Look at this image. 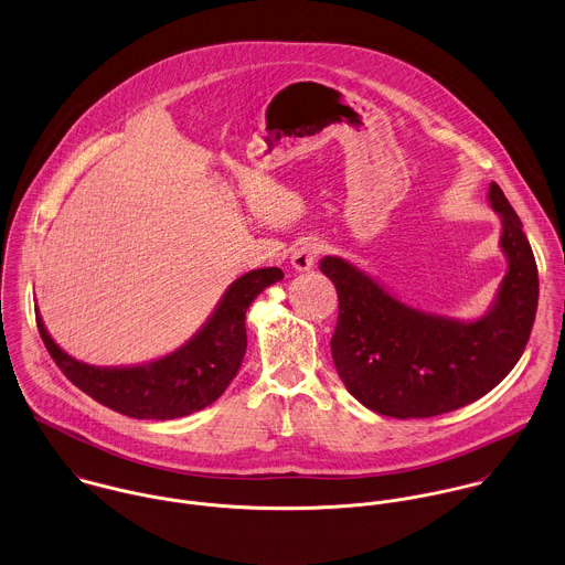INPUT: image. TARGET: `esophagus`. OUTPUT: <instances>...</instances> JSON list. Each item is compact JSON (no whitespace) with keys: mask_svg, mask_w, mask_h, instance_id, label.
Segmentation results:
<instances>
[{"mask_svg":"<svg viewBox=\"0 0 565 565\" xmlns=\"http://www.w3.org/2000/svg\"><path fill=\"white\" fill-rule=\"evenodd\" d=\"M321 250H323V244H321L319 239H315V237L301 239V242L295 246L292 255H290L292 268L299 270V273H306V270L315 268V264H317Z\"/></svg>","mask_w":565,"mask_h":565,"instance_id":"obj_1","label":"esophagus"}]
</instances>
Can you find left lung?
<instances>
[{
	"label": "left lung",
	"instance_id": "obj_1",
	"mask_svg": "<svg viewBox=\"0 0 565 565\" xmlns=\"http://www.w3.org/2000/svg\"><path fill=\"white\" fill-rule=\"evenodd\" d=\"M489 205L502 221L509 268L476 321L415 310L351 262L321 259L339 292L332 358L347 391L369 411L395 419L450 413L498 386L524 353L540 299L537 264L498 183L489 185Z\"/></svg>",
	"mask_w": 565,
	"mask_h": 565
}]
</instances>
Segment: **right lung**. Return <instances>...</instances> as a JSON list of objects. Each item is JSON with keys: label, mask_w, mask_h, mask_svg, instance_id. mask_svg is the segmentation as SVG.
<instances>
[{"label": "right lung", "mask_w": 565, "mask_h": 565, "mask_svg": "<svg viewBox=\"0 0 565 565\" xmlns=\"http://www.w3.org/2000/svg\"><path fill=\"white\" fill-rule=\"evenodd\" d=\"M284 279L281 268H257L226 288L207 323L177 351L135 366H94L67 355L47 334L45 349L83 393L132 419H177L214 404L235 377L246 353V310L255 297Z\"/></svg>", "instance_id": "1"}]
</instances>
